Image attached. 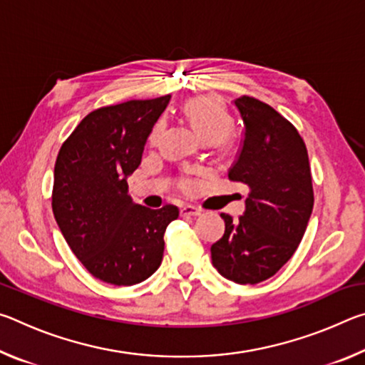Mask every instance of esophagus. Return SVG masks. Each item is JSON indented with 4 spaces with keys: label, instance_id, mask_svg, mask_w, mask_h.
Listing matches in <instances>:
<instances>
[{
    "label": "esophagus",
    "instance_id": "34e87169",
    "mask_svg": "<svg viewBox=\"0 0 365 365\" xmlns=\"http://www.w3.org/2000/svg\"><path fill=\"white\" fill-rule=\"evenodd\" d=\"M180 215L182 217H196V215H201V211L195 206H182Z\"/></svg>",
    "mask_w": 365,
    "mask_h": 365
}]
</instances>
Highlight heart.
Returning a JSON list of instances; mask_svg holds the SVG:
<instances>
[{"instance_id": "obj_1", "label": "heart", "mask_w": 365, "mask_h": 365, "mask_svg": "<svg viewBox=\"0 0 365 365\" xmlns=\"http://www.w3.org/2000/svg\"><path fill=\"white\" fill-rule=\"evenodd\" d=\"M183 114L193 127L197 137L202 141H214L224 140L232 128V119L217 98L214 96H197L191 98L183 106ZM164 130V122L160 120L154 125L151 132V141H156L160 133ZM195 182L193 180H183L182 188L183 190H193Z\"/></svg>"}]
</instances>
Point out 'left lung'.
Segmentation results:
<instances>
[{
    "label": "left lung",
    "mask_w": 365,
    "mask_h": 365,
    "mask_svg": "<svg viewBox=\"0 0 365 365\" xmlns=\"http://www.w3.org/2000/svg\"><path fill=\"white\" fill-rule=\"evenodd\" d=\"M243 143L228 178L250 187L238 220L220 214L225 233L211 246L212 265L225 279L256 285L275 275L294 255L312 214L307 150L296 128L269 104L235 100Z\"/></svg>",
    "instance_id": "1"
}]
</instances>
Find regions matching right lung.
<instances>
[{"instance_id":"1","label":"right lung","mask_w":365,"mask_h":365,"mask_svg":"<svg viewBox=\"0 0 365 365\" xmlns=\"http://www.w3.org/2000/svg\"><path fill=\"white\" fill-rule=\"evenodd\" d=\"M170 95L100 108L78 123L54 165L53 214L73 255L110 285L146 280L163 262L175 206L148 209L127 195L146 140Z\"/></svg>"}]
</instances>
